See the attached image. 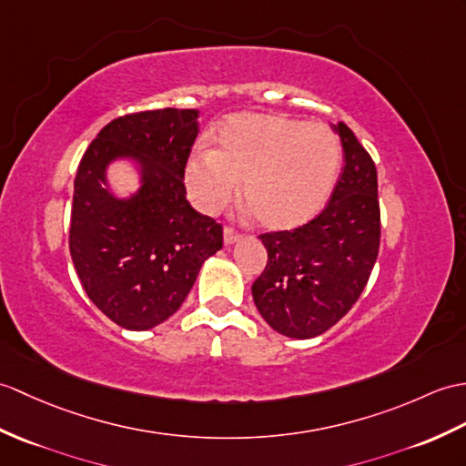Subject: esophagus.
<instances>
[{"label":"esophagus","mask_w":466,"mask_h":466,"mask_svg":"<svg viewBox=\"0 0 466 466\" xmlns=\"http://www.w3.org/2000/svg\"><path fill=\"white\" fill-rule=\"evenodd\" d=\"M242 238V234L238 232L236 228H232V226H226L224 228V244H234V242H238Z\"/></svg>","instance_id":"34e87169"}]
</instances>
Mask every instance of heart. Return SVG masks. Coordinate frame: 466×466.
<instances>
[{"label":"heart","instance_id":"obj_1","mask_svg":"<svg viewBox=\"0 0 466 466\" xmlns=\"http://www.w3.org/2000/svg\"><path fill=\"white\" fill-rule=\"evenodd\" d=\"M339 160V140L323 123L246 113L220 127L214 150L190 158L187 187L200 210L218 212L244 180V204L256 222L268 230H289L321 210Z\"/></svg>","mask_w":466,"mask_h":466}]
</instances>
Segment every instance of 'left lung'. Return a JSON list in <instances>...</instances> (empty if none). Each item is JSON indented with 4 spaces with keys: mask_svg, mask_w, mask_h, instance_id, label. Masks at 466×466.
Instances as JSON below:
<instances>
[{
    "mask_svg": "<svg viewBox=\"0 0 466 466\" xmlns=\"http://www.w3.org/2000/svg\"><path fill=\"white\" fill-rule=\"evenodd\" d=\"M345 167L328 207L294 230L259 234L268 250L252 284L258 311L278 333L308 339L328 331L360 299L381 240L377 168L345 123Z\"/></svg>",
    "mask_w": 466,
    "mask_h": 466,
    "instance_id": "8db88e82",
    "label": "left lung"
}]
</instances>
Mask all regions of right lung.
<instances>
[{"instance_id": "1", "label": "right lung", "mask_w": 466, "mask_h": 466, "mask_svg": "<svg viewBox=\"0 0 466 466\" xmlns=\"http://www.w3.org/2000/svg\"><path fill=\"white\" fill-rule=\"evenodd\" d=\"M198 137L197 109L118 116L85 150L75 177L69 250L81 286L106 318L143 331L175 313L200 266L222 248V224L190 207L184 170ZM133 156L144 172L137 198L116 201L104 167Z\"/></svg>"}]
</instances>
